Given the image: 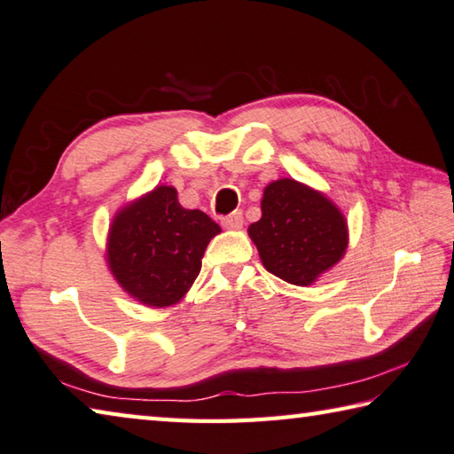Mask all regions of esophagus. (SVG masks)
Instances as JSON below:
<instances>
[{"mask_svg":"<svg viewBox=\"0 0 454 454\" xmlns=\"http://www.w3.org/2000/svg\"><path fill=\"white\" fill-rule=\"evenodd\" d=\"M244 224V216H242V210H236L232 214H228L226 218H222V226L230 228V230H240Z\"/></svg>","mask_w":454,"mask_h":454,"instance_id":"obj_1","label":"esophagus"}]
</instances>
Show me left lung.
<instances>
[{
	"instance_id": "1",
	"label": "left lung",
	"mask_w": 454,
	"mask_h": 454,
	"mask_svg": "<svg viewBox=\"0 0 454 454\" xmlns=\"http://www.w3.org/2000/svg\"><path fill=\"white\" fill-rule=\"evenodd\" d=\"M248 234L263 268L294 286H311L343 258L349 242L341 210L294 178L263 188L262 218Z\"/></svg>"
}]
</instances>
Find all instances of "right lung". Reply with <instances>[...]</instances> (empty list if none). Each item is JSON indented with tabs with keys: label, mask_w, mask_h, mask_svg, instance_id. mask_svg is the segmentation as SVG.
<instances>
[{
	"label": "right lung",
	"mask_w": 454,
	"mask_h": 454,
	"mask_svg": "<svg viewBox=\"0 0 454 454\" xmlns=\"http://www.w3.org/2000/svg\"><path fill=\"white\" fill-rule=\"evenodd\" d=\"M220 226L183 208L176 188L156 186L114 214L106 263L122 290L148 308L175 306L191 290L202 255Z\"/></svg>",
	"instance_id": "1"
}]
</instances>
